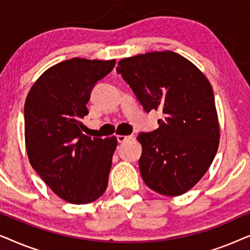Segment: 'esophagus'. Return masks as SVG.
I'll return each instance as SVG.
<instances>
[{"instance_id":"34e87169","label":"esophagus","mask_w":250,"mask_h":250,"mask_svg":"<svg viewBox=\"0 0 250 250\" xmlns=\"http://www.w3.org/2000/svg\"><path fill=\"white\" fill-rule=\"evenodd\" d=\"M132 139L131 135H117V141L119 143H124L125 141H127V140Z\"/></svg>"}]
</instances>
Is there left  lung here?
<instances>
[{"label": "left lung", "instance_id": "8db88e82", "mask_svg": "<svg viewBox=\"0 0 250 250\" xmlns=\"http://www.w3.org/2000/svg\"><path fill=\"white\" fill-rule=\"evenodd\" d=\"M117 73L146 112L159 109L165 115L158 128L138 136L143 181L164 196L186 193L209 168L220 143L210 83L191 61L173 51L125 58Z\"/></svg>", "mask_w": 250, "mask_h": 250}]
</instances>
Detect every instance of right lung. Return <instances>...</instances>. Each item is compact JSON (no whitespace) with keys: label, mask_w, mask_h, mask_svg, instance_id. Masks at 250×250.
Wrapping results in <instances>:
<instances>
[{"label":"right lung","mask_w":250,"mask_h":250,"mask_svg":"<svg viewBox=\"0 0 250 250\" xmlns=\"http://www.w3.org/2000/svg\"><path fill=\"white\" fill-rule=\"evenodd\" d=\"M116 60L73 58L41 75L25 102V141L30 165L57 196L88 204L104 193L117 139L83 134L92 88Z\"/></svg>","instance_id":"1"}]
</instances>
